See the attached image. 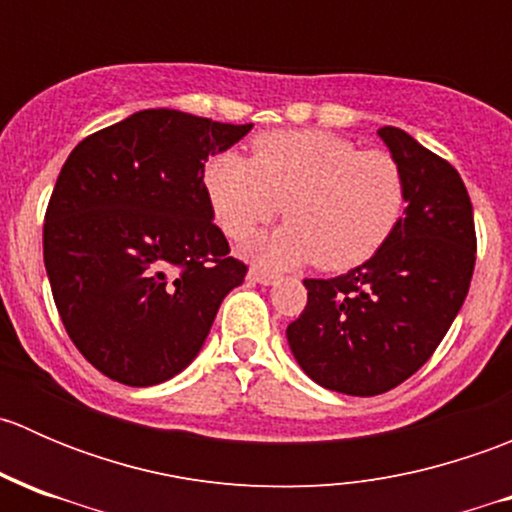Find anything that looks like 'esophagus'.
I'll list each match as a JSON object with an SVG mask.
<instances>
[{
    "instance_id": "1",
    "label": "esophagus",
    "mask_w": 512,
    "mask_h": 512,
    "mask_svg": "<svg viewBox=\"0 0 512 512\" xmlns=\"http://www.w3.org/2000/svg\"><path fill=\"white\" fill-rule=\"evenodd\" d=\"M247 280L257 282V285H275L277 275H272V272L267 270H260V267H252V270L247 272Z\"/></svg>"
}]
</instances>
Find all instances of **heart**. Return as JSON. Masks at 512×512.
<instances>
[{
    "instance_id": "b5f03b06",
    "label": "heart",
    "mask_w": 512,
    "mask_h": 512,
    "mask_svg": "<svg viewBox=\"0 0 512 512\" xmlns=\"http://www.w3.org/2000/svg\"><path fill=\"white\" fill-rule=\"evenodd\" d=\"M203 188L215 223L242 242L282 208L285 227L255 247L270 265L312 262L344 272L374 257L406 210V175L386 151H361L327 131H270L252 141V158H210Z\"/></svg>"
}]
</instances>
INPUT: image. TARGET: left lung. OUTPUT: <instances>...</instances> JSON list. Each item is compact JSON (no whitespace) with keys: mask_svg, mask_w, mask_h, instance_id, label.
<instances>
[{"mask_svg":"<svg viewBox=\"0 0 512 512\" xmlns=\"http://www.w3.org/2000/svg\"><path fill=\"white\" fill-rule=\"evenodd\" d=\"M379 136L406 175V215L364 265L304 280L307 307L287 327L309 379L349 396L391 391L431 359L476 267L473 205L458 170L401 128Z\"/></svg>","mask_w":512,"mask_h":512,"instance_id":"left-lung-1","label":"left lung"}]
</instances>
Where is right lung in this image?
Segmentation results:
<instances>
[{"mask_svg":"<svg viewBox=\"0 0 512 512\" xmlns=\"http://www.w3.org/2000/svg\"><path fill=\"white\" fill-rule=\"evenodd\" d=\"M250 128L148 108L66 158L46 205L44 265L71 342L108 379L153 386L180 374L245 280L203 170Z\"/></svg>","mask_w":512,"mask_h":512,"instance_id":"add662e5","label":"right lung"}]
</instances>
